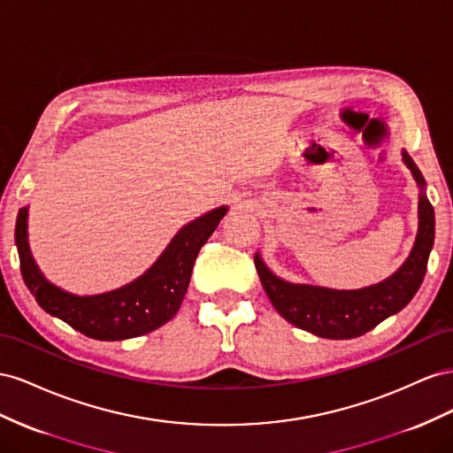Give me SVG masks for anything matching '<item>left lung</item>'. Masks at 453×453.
Segmentation results:
<instances>
[{"mask_svg": "<svg viewBox=\"0 0 453 453\" xmlns=\"http://www.w3.org/2000/svg\"><path fill=\"white\" fill-rule=\"evenodd\" d=\"M403 161L421 189L418 203L419 227L408 260L389 279L358 290L294 284L271 273L260 254L254 256L265 294L279 315L290 325L311 332L319 338L351 340L376 328L387 317L398 313L416 296L427 271L434 242V211L423 191L425 180L406 151H403Z\"/></svg>", "mask_w": 453, "mask_h": 453, "instance_id": "left-lung-1", "label": "left lung"}]
</instances>
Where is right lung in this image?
Returning a JSON list of instances; mask_svg holds the SVG:
<instances>
[{
    "label": "right lung",
    "instance_id": "add662e5",
    "mask_svg": "<svg viewBox=\"0 0 453 453\" xmlns=\"http://www.w3.org/2000/svg\"><path fill=\"white\" fill-rule=\"evenodd\" d=\"M227 206L186 224L144 275L104 294L75 296L49 282L35 265L28 244V206L19 211L15 242L26 287L49 315L58 317L77 332L102 342L144 335L169 322L182 305L196 257Z\"/></svg>",
    "mask_w": 453,
    "mask_h": 453
}]
</instances>
